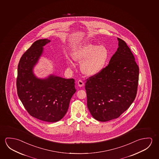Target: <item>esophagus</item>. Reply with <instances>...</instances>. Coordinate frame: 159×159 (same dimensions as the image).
Wrapping results in <instances>:
<instances>
[{
  "instance_id": "obj_1",
  "label": "esophagus",
  "mask_w": 159,
  "mask_h": 159,
  "mask_svg": "<svg viewBox=\"0 0 159 159\" xmlns=\"http://www.w3.org/2000/svg\"><path fill=\"white\" fill-rule=\"evenodd\" d=\"M77 83H78V86L80 87H82L84 85V82L82 80H78Z\"/></svg>"
}]
</instances>
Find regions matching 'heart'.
<instances>
[{
	"mask_svg": "<svg viewBox=\"0 0 159 159\" xmlns=\"http://www.w3.org/2000/svg\"><path fill=\"white\" fill-rule=\"evenodd\" d=\"M75 60L82 62L81 70L89 76L94 75L104 67L109 57L108 51L104 46L87 43L76 49L72 53Z\"/></svg>",
	"mask_w": 159,
	"mask_h": 159,
	"instance_id": "b5f03b06",
	"label": "heart"
}]
</instances>
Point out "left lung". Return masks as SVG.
I'll use <instances>...</instances> for the list:
<instances>
[{"label":"left lung","mask_w":159,"mask_h":159,"mask_svg":"<svg viewBox=\"0 0 159 159\" xmlns=\"http://www.w3.org/2000/svg\"><path fill=\"white\" fill-rule=\"evenodd\" d=\"M119 48L107 66L89 77L85 83L87 107L101 121L117 118L135 99L139 68L126 43L118 38Z\"/></svg>","instance_id":"left-lung-1"}]
</instances>
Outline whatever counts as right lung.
Segmentation results:
<instances>
[{
	"label": "right lung",
	"mask_w": 159,
	"mask_h": 159,
	"mask_svg": "<svg viewBox=\"0 0 159 159\" xmlns=\"http://www.w3.org/2000/svg\"><path fill=\"white\" fill-rule=\"evenodd\" d=\"M48 39L33 43L20 58L16 88L19 98L31 116L43 121L56 122L65 116L76 92L75 80L50 76L40 80L33 74V67L43 53Z\"/></svg>",
	"instance_id": "right-lung-1"
}]
</instances>
